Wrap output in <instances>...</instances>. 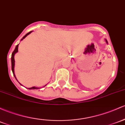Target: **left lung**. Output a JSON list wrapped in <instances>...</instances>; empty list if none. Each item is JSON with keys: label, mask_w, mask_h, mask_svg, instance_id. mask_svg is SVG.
<instances>
[{"label": "left lung", "mask_w": 125, "mask_h": 125, "mask_svg": "<svg viewBox=\"0 0 125 125\" xmlns=\"http://www.w3.org/2000/svg\"><path fill=\"white\" fill-rule=\"evenodd\" d=\"M106 42H107V40H106Z\"/></svg>", "instance_id": "1"}]
</instances>
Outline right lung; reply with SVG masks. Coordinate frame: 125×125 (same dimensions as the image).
<instances>
[{
	"mask_svg": "<svg viewBox=\"0 0 125 125\" xmlns=\"http://www.w3.org/2000/svg\"><path fill=\"white\" fill-rule=\"evenodd\" d=\"M31 32H32V31H30V32H28V33H27V34H26L25 35H24V36L23 37V38H22V39H21V40H22L23 39H24V38H25L26 37H27V35H28V34H30V33H31ZM18 45H19V44H18L17 46H16V47H15V49L14 51H13V53H12V57H11L12 71V72H13V75H14L15 77V73H14V66H15V59H14V55H15V53H16V52H18ZM15 78H16V77H15ZM16 80H17V79H16ZM28 89H30V90H35V89H38V88H37V87H31V88H28Z\"/></svg>",
	"mask_w": 125,
	"mask_h": 125,
	"instance_id": "1",
	"label": "right lung"
}]
</instances>
